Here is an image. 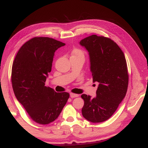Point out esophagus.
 <instances>
[{
  "mask_svg": "<svg viewBox=\"0 0 148 148\" xmlns=\"http://www.w3.org/2000/svg\"><path fill=\"white\" fill-rule=\"evenodd\" d=\"M78 96H79V95H78V94H74V93H71V94H70V97H71V98L77 97H78Z\"/></svg>",
  "mask_w": 148,
  "mask_h": 148,
  "instance_id": "obj_1",
  "label": "esophagus"
}]
</instances>
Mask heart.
<instances>
[{"instance_id": "heart-1", "label": "heart", "mask_w": 148, "mask_h": 148, "mask_svg": "<svg viewBox=\"0 0 148 148\" xmlns=\"http://www.w3.org/2000/svg\"><path fill=\"white\" fill-rule=\"evenodd\" d=\"M84 53L81 49L77 48H74L71 51V58H83Z\"/></svg>"}]
</instances>
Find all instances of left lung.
<instances>
[{
	"label": "left lung",
	"instance_id": "left-lung-1",
	"mask_svg": "<svg viewBox=\"0 0 148 148\" xmlns=\"http://www.w3.org/2000/svg\"><path fill=\"white\" fill-rule=\"evenodd\" d=\"M89 52L93 82L99 86L96 97L82 94V114L91 123L110 118L126 94L129 75L123 52L112 40L92 35L79 42Z\"/></svg>",
	"mask_w": 148,
	"mask_h": 148
}]
</instances>
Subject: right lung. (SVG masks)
I'll return each instance as SVG.
<instances>
[{
  "label": "right lung",
  "mask_w": 148,
  "mask_h": 148,
  "mask_svg": "<svg viewBox=\"0 0 148 148\" xmlns=\"http://www.w3.org/2000/svg\"><path fill=\"white\" fill-rule=\"evenodd\" d=\"M65 45L52 38L34 37L20 48L13 62L11 81L15 96L37 123L55 121L69 97L68 92H56L45 86L54 52Z\"/></svg>",
  "instance_id": "1"
}]
</instances>
